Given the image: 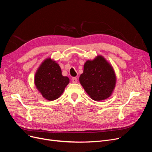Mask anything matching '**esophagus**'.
Masks as SVG:
<instances>
[{
    "label": "esophagus",
    "instance_id": "34e87169",
    "mask_svg": "<svg viewBox=\"0 0 152 152\" xmlns=\"http://www.w3.org/2000/svg\"><path fill=\"white\" fill-rule=\"evenodd\" d=\"M72 83H77V78L76 77H72Z\"/></svg>",
    "mask_w": 152,
    "mask_h": 152
}]
</instances>
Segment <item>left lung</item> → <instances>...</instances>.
I'll use <instances>...</instances> for the list:
<instances>
[{
  "label": "left lung",
  "instance_id": "obj_1",
  "mask_svg": "<svg viewBox=\"0 0 152 152\" xmlns=\"http://www.w3.org/2000/svg\"><path fill=\"white\" fill-rule=\"evenodd\" d=\"M80 82L85 91L94 101L109 97L116 84V76L112 65L101 55L88 60L84 64Z\"/></svg>",
  "mask_w": 152,
  "mask_h": 152
}]
</instances>
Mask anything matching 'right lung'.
I'll list each match as a JSON object with an SVG mask.
<instances>
[{"instance_id":"1","label":"right lung","mask_w":152,"mask_h":152,"mask_svg":"<svg viewBox=\"0 0 152 152\" xmlns=\"http://www.w3.org/2000/svg\"><path fill=\"white\" fill-rule=\"evenodd\" d=\"M34 80L38 91L48 101L60 97L69 83V79L62 75L59 64L50 58L45 60L38 67Z\"/></svg>"}]
</instances>
